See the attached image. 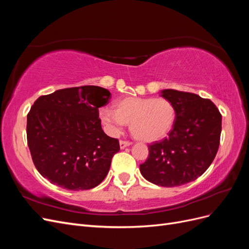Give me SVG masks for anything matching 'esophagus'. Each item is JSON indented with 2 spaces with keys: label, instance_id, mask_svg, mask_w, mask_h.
Returning <instances> with one entry per match:
<instances>
[{
  "label": "esophagus",
  "instance_id": "obj_1",
  "mask_svg": "<svg viewBox=\"0 0 249 249\" xmlns=\"http://www.w3.org/2000/svg\"><path fill=\"white\" fill-rule=\"evenodd\" d=\"M131 144H132V142H130V141H124V140L119 141V145H120V148H122V149H124L126 146H130Z\"/></svg>",
  "mask_w": 249,
  "mask_h": 249
}]
</instances>
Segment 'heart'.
I'll return each mask as SVG.
<instances>
[{
	"label": "heart",
	"mask_w": 249,
	"mask_h": 249,
	"mask_svg": "<svg viewBox=\"0 0 249 249\" xmlns=\"http://www.w3.org/2000/svg\"><path fill=\"white\" fill-rule=\"evenodd\" d=\"M115 108L104 106L99 117L106 132L118 136L130 123V130L142 141L164 138L176 122V107L165 97H124L114 103Z\"/></svg>",
	"instance_id": "obj_1"
}]
</instances>
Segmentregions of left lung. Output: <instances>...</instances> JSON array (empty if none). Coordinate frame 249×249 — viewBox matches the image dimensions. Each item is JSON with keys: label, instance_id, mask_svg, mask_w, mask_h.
<instances>
[{"label": "left lung", "instance_id": "obj_1", "mask_svg": "<svg viewBox=\"0 0 249 249\" xmlns=\"http://www.w3.org/2000/svg\"><path fill=\"white\" fill-rule=\"evenodd\" d=\"M161 96L175 105L176 122L166 138L148 145L149 156L140 172L158 186L185 185L212 164L219 147L222 117L212 102L197 94L164 89Z\"/></svg>", "mask_w": 249, "mask_h": 249}]
</instances>
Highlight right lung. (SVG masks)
<instances>
[{
	"label": "right lung",
	"instance_id": "obj_1",
	"mask_svg": "<svg viewBox=\"0 0 249 249\" xmlns=\"http://www.w3.org/2000/svg\"><path fill=\"white\" fill-rule=\"evenodd\" d=\"M111 93L100 86L60 89L38 97L27 116V140L36 169L67 190H88L108 175L119 142L102 129L99 108Z\"/></svg>",
	"mask_w": 249,
	"mask_h": 249
}]
</instances>
